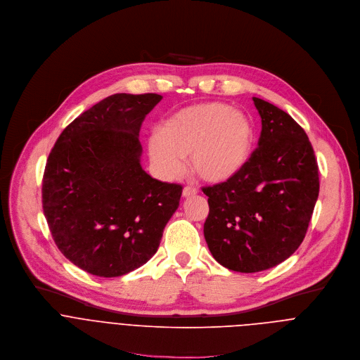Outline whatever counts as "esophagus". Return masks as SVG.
<instances>
[{"mask_svg": "<svg viewBox=\"0 0 360 360\" xmlns=\"http://www.w3.org/2000/svg\"><path fill=\"white\" fill-rule=\"evenodd\" d=\"M197 194V190L194 188V187H190V186H187V187H184L183 188V197L184 198H190V197H194Z\"/></svg>", "mask_w": 360, "mask_h": 360, "instance_id": "esophagus-1", "label": "esophagus"}]
</instances>
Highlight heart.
<instances>
[{"label":"heart","mask_w":360,"mask_h":360,"mask_svg":"<svg viewBox=\"0 0 360 360\" xmlns=\"http://www.w3.org/2000/svg\"><path fill=\"white\" fill-rule=\"evenodd\" d=\"M255 145L251 119L221 102H204L172 115L159 134L149 140V155L156 170L176 179L190 158L191 172L211 184L237 177L248 165Z\"/></svg>","instance_id":"1"}]
</instances>
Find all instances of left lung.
<instances>
[{
  "mask_svg": "<svg viewBox=\"0 0 360 360\" xmlns=\"http://www.w3.org/2000/svg\"><path fill=\"white\" fill-rule=\"evenodd\" d=\"M252 101L262 124L258 148L237 177L202 188L210 252L223 266L245 274L272 268L298 250L319 194L305 130L272 103Z\"/></svg>",
  "mask_w": 360,
  "mask_h": 360,
  "instance_id": "obj_1",
  "label": "left lung"
}]
</instances>
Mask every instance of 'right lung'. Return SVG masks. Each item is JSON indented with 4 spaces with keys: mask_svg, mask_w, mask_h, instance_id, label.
<instances>
[{
    "mask_svg": "<svg viewBox=\"0 0 360 360\" xmlns=\"http://www.w3.org/2000/svg\"><path fill=\"white\" fill-rule=\"evenodd\" d=\"M160 95L115 94L58 137L42 180V207L59 251L81 269L120 276L146 264L183 187L141 169L140 126Z\"/></svg>",
    "mask_w": 360,
    "mask_h": 360,
    "instance_id": "1",
    "label": "right lung"
}]
</instances>
